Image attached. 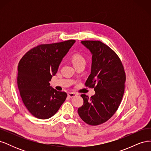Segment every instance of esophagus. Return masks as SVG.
I'll use <instances>...</instances> for the list:
<instances>
[{"instance_id": "34e87169", "label": "esophagus", "mask_w": 151, "mask_h": 151, "mask_svg": "<svg viewBox=\"0 0 151 151\" xmlns=\"http://www.w3.org/2000/svg\"><path fill=\"white\" fill-rule=\"evenodd\" d=\"M67 95H68V97H69V98H73V97L76 96L77 94H76V93H68L67 94Z\"/></svg>"}]
</instances>
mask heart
<instances>
[{"label": "heart", "mask_w": 151, "mask_h": 151, "mask_svg": "<svg viewBox=\"0 0 151 151\" xmlns=\"http://www.w3.org/2000/svg\"><path fill=\"white\" fill-rule=\"evenodd\" d=\"M72 62L73 65H77L80 63H86L84 57L80 53H75L72 57Z\"/></svg>", "instance_id": "obj_1"}]
</instances>
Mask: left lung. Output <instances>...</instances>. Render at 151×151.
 I'll use <instances>...</instances> for the list:
<instances>
[{"label": "left lung", "mask_w": 151, "mask_h": 151, "mask_svg": "<svg viewBox=\"0 0 151 151\" xmlns=\"http://www.w3.org/2000/svg\"><path fill=\"white\" fill-rule=\"evenodd\" d=\"M92 54L91 74L86 86L94 88L91 98L81 94L84 104L78 108L81 118L90 125H98L110 118L122 101L125 72L116 53L99 41H82Z\"/></svg>", "instance_id": "8db88e82"}]
</instances>
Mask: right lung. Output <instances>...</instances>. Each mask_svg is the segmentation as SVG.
Wrapping results in <instances>:
<instances>
[{"label":"right lung","mask_w":151,"mask_h":151,"mask_svg":"<svg viewBox=\"0 0 151 151\" xmlns=\"http://www.w3.org/2000/svg\"><path fill=\"white\" fill-rule=\"evenodd\" d=\"M75 42L70 40L38 45L19 62L17 86L22 101L31 115L39 119L53 116L65 101L67 93L53 89L49 82Z\"/></svg>","instance_id":"right-lung-1"}]
</instances>
